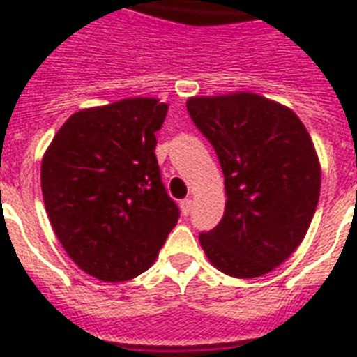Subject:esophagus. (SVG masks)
<instances>
[{"label": "esophagus", "instance_id": "1", "mask_svg": "<svg viewBox=\"0 0 357 357\" xmlns=\"http://www.w3.org/2000/svg\"><path fill=\"white\" fill-rule=\"evenodd\" d=\"M192 199H184V201H181V210L184 216H190V212H192Z\"/></svg>", "mask_w": 357, "mask_h": 357}]
</instances>
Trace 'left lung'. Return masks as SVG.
Instances as JSON below:
<instances>
[{"mask_svg":"<svg viewBox=\"0 0 357 357\" xmlns=\"http://www.w3.org/2000/svg\"><path fill=\"white\" fill-rule=\"evenodd\" d=\"M188 113L225 176V212L199 234L208 261L233 278H261L302 244L320 195V164L298 115L264 96H193Z\"/></svg>","mask_w":357,"mask_h":357,"instance_id":"8db88e82","label":"left lung"}]
</instances>
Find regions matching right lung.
<instances>
[{
    "label": "right lung",
    "instance_id": "1",
    "mask_svg": "<svg viewBox=\"0 0 357 357\" xmlns=\"http://www.w3.org/2000/svg\"><path fill=\"white\" fill-rule=\"evenodd\" d=\"M167 104L124 98L74 113L40 167L50 223L68 257L102 281H128L178 222L154 154Z\"/></svg>",
    "mask_w": 357,
    "mask_h": 357
}]
</instances>
